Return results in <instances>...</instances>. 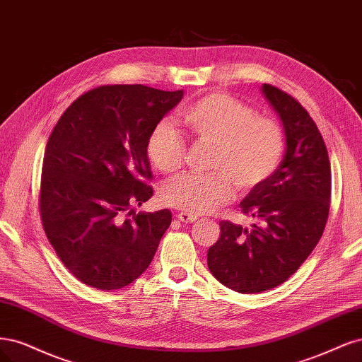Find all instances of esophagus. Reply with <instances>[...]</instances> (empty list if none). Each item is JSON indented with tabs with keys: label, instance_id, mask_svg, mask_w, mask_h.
<instances>
[{
	"label": "esophagus",
	"instance_id": "obj_1",
	"mask_svg": "<svg viewBox=\"0 0 362 362\" xmlns=\"http://www.w3.org/2000/svg\"><path fill=\"white\" fill-rule=\"evenodd\" d=\"M177 219L182 221V223H185V224H189V223L197 221V215H192L188 212H180V214H177Z\"/></svg>",
	"mask_w": 362,
	"mask_h": 362
}]
</instances>
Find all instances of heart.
<instances>
[{
	"label": "heart",
	"instance_id": "obj_1",
	"mask_svg": "<svg viewBox=\"0 0 362 362\" xmlns=\"http://www.w3.org/2000/svg\"><path fill=\"white\" fill-rule=\"evenodd\" d=\"M179 123L195 141L214 146L212 176L183 174L164 186L165 206L192 215L214 212L231 197V181L240 191L263 183L281 162L284 134L274 119L254 115L240 100L212 93L179 114ZM147 156L165 174L176 173L185 158V143L168 123H159L147 138ZM224 170V173H221Z\"/></svg>",
	"mask_w": 362,
	"mask_h": 362
}]
</instances>
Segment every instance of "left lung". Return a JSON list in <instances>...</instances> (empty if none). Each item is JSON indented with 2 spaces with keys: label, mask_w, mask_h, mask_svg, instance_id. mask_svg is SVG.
I'll return each instance as SVG.
<instances>
[{
  "label": "left lung",
  "mask_w": 362,
  "mask_h": 362,
  "mask_svg": "<svg viewBox=\"0 0 362 362\" xmlns=\"http://www.w3.org/2000/svg\"><path fill=\"white\" fill-rule=\"evenodd\" d=\"M262 93L283 126V160L240 203L254 223L221 221V236L207 251L209 271L239 293L274 288L293 275L320 240L329 214L331 165L316 123L287 93L269 84Z\"/></svg>",
  "instance_id": "8db88e82"
}]
</instances>
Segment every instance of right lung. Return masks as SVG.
I'll return each instance as SVG.
<instances>
[{"label": "right lung", "instance_id": "right-lung-1", "mask_svg": "<svg viewBox=\"0 0 362 362\" xmlns=\"http://www.w3.org/2000/svg\"><path fill=\"white\" fill-rule=\"evenodd\" d=\"M183 95L141 84L99 87L55 124L43 158L40 216L57 255L84 284L122 288L153 260L171 212L135 214L134 206L153 195L147 138Z\"/></svg>", "mask_w": 362, "mask_h": 362}]
</instances>
